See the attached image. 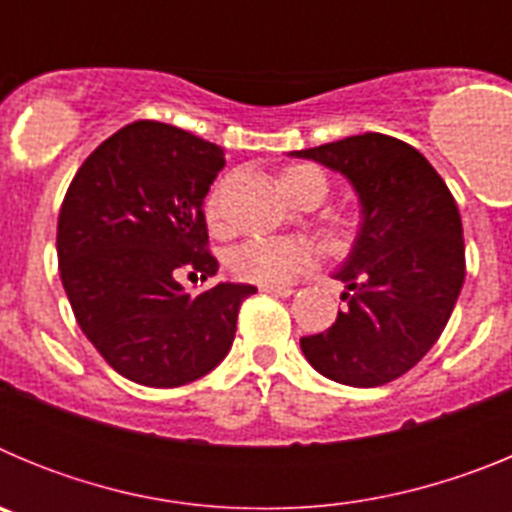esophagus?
I'll list each match as a JSON object with an SVG mask.
<instances>
[{
	"mask_svg": "<svg viewBox=\"0 0 512 512\" xmlns=\"http://www.w3.org/2000/svg\"><path fill=\"white\" fill-rule=\"evenodd\" d=\"M261 292H266V295H274V297L295 295V289L292 287H261Z\"/></svg>",
	"mask_w": 512,
	"mask_h": 512,
	"instance_id": "esophagus-1",
	"label": "esophagus"
}]
</instances>
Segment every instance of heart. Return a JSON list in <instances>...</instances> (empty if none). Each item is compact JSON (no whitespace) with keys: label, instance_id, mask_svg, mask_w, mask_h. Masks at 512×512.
Returning a JSON list of instances; mask_svg holds the SVG:
<instances>
[{"label":"heart","instance_id":"heart-1","mask_svg":"<svg viewBox=\"0 0 512 512\" xmlns=\"http://www.w3.org/2000/svg\"><path fill=\"white\" fill-rule=\"evenodd\" d=\"M305 174H315L325 187V179L312 166H289L282 174V179H279V187ZM205 215L212 225L220 220L217 194L207 197ZM307 261H310V251L302 243L277 241V238H253V241L241 243V246H235L228 253V271L235 279H241V282L261 284V287H279V284H287L295 274H300L307 266Z\"/></svg>","mask_w":512,"mask_h":512}]
</instances>
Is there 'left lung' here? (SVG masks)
<instances>
[{"instance_id": "left-lung-1", "label": "left lung", "mask_w": 512, "mask_h": 512, "mask_svg": "<svg viewBox=\"0 0 512 512\" xmlns=\"http://www.w3.org/2000/svg\"><path fill=\"white\" fill-rule=\"evenodd\" d=\"M289 156L338 171L359 194L354 248L333 274L346 284L336 323L300 338L312 369L348 387L410 372L449 323L464 284V235L449 187L420 151L382 133Z\"/></svg>"}]
</instances>
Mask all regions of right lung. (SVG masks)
Masks as SVG:
<instances>
[{"label":"right lung","mask_w":512,"mask_h":512,"mask_svg":"<svg viewBox=\"0 0 512 512\" xmlns=\"http://www.w3.org/2000/svg\"><path fill=\"white\" fill-rule=\"evenodd\" d=\"M225 151L166 122L138 120L76 171L58 215V271L84 336L130 382L182 387L228 356L253 284L192 295L182 271L215 277L205 197Z\"/></svg>","instance_id":"add662e5"}]
</instances>
